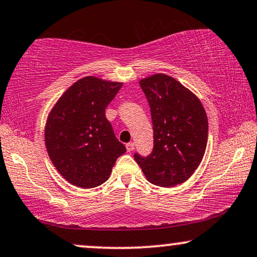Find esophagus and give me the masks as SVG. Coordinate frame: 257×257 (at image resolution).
I'll return each instance as SVG.
<instances>
[{"instance_id": "esophagus-1", "label": "esophagus", "mask_w": 257, "mask_h": 257, "mask_svg": "<svg viewBox=\"0 0 257 257\" xmlns=\"http://www.w3.org/2000/svg\"><path fill=\"white\" fill-rule=\"evenodd\" d=\"M126 150H127L128 152H131L135 150V144L133 143H128V144H126Z\"/></svg>"}]
</instances>
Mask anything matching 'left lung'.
<instances>
[{
  "label": "left lung",
  "instance_id": "1",
  "mask_svg": "<svg viewBox=\"0 0 257 257\" xmlns=\"http://www.w3.org/2000/svg\"><path fill=\"white\" fill-rule=\"evenodd\" d=\"M153 124V151L135 155L146 179L170 188L191 177L204 157L208 116L201 100L170 75L157 73L142 79Z\"/></svg>",
  "mask_w": 257,
  "mask_h": 257
}]
</instances>
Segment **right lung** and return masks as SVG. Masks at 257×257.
<instances>
[{"mask_svg": "<svg viewBox=\"0 0 257 257\" xmlns=\"http://www.w3.org/2000/svg\"><path fill=\"white\" fill-rule=\"evenodd\" d=\"M121 86L122 82L85 76L66 89L49 112L46 149L53 165L72 185H101L116 158L126 152L105 115Z\"/></svg>", "mask_w": 257, "mask_h": 257, "instance_id": "1", "label": "right lung"}]
</instances>
